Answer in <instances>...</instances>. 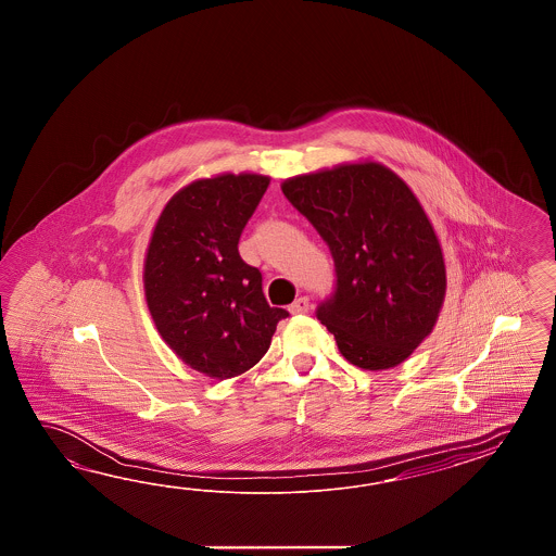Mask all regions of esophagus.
Instances as JSON below:
<instances>
[{"label":"esophagus","mask_w":556,"mask_h":556,"mask_svg":"<svg viewBox=\"0 0 556 556\" xmlns=\"http://www.w3.org/2000/svg\"><path fill=\"white\" fill-rule=\"evenodd\" d=\"M289 312L293 313V315H301V313L309 312V299H295V301H293V305H289Z\"/></svg>","instance_id":"1"}]
</instances>
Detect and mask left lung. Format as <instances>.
<instances>
[{"label": "left lung", "mask_w": 556, "mask_h": 556, "mask_svg": "<svg viewBox=\"0 0 556 556\" xmlns=\"http://www.w3.org/2000/svg\"><path fill=\"white\" fill-rule=\"evenodd\" d=\"M281 190L336 261L338 287L317 319L339 353L369 371L406 362L446 298L442 244L416 194L376 161L287 178Z\"/></svg>", "instance_id": "8db88e82"}]
</instances>
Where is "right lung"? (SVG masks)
<instances>
[{
    "label": "right lung",
    "mask_w": 556,
    "mask_h": 556,
    "mask_svg": "<svg viewBox=\"0 0 556 556\" xmlns=\"http://www.w3.org/2000/svg\"><path fill=\"white\" fill-rule=\"evenodd\" d=\"M271 178L223 173L175 192L150 235L144 298L164 343L206 378H237L258 364L289 313L263 295L239 237Z\"/></svg>",
    "instance_id": "1"
}]
</instances>
